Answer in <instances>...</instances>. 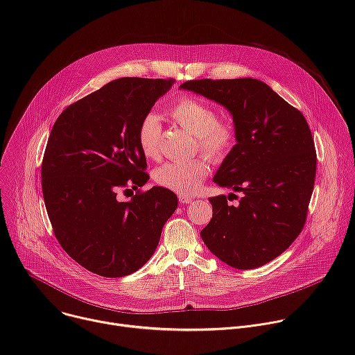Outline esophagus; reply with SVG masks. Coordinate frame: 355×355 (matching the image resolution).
I'll return each instance as SVG.
<instances>
[{
  "label": "esophagus",
  "instance_id": "34e87169",
  "mask_svg": "<svg viewBox=\"0 0 355 355\" xmlns=\"http://www.w3.org/2000/svg\"><path fill=\"white\" fill-rule=\"evenodd\" d=\"M178 200H180V204L187 205V204H191V202L193 200V198H191V196H185V195H178Z\"/></svg>",
  "mask_w": 355,
  "mask_h": 355
}]
</instances>
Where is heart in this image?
Here are the masks:
<instances>
[{
	"instance_id": "1",
	"label": "heart",
	"mask_w": 355,
	"mask_h": 355,
	"mask_svg": "<svg viewBox=\"0 0 355 355\" xmlns=\"http://www.w3.org/2000/svg\"><path fill=\"white\" fill-rule=\"evenodd\" d=\"M168 118L195 136L196 148L215 162L225 159L237 141L236 128L219 121L218 112L204 101L181 96L167 108ZM137 143L147 159L160 156L162 122L155 114H146L137 125ZM209 173L208 162L202 157L189 162H168L155 171V182L180 195H192Z\"/></svg>"
}]
</instances>
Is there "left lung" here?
I'll list each match as a JSON object with an SVG mask.
<instances>
[{
	"label": "left lung",
	"mask_w": 355,
	"mask_h": 355,
	"mask_svg": "<svg viewBox=\"0 0 355 355\" xmlns=\"http://www.w3.org/2000/svg\"><path fill=\"white\" fill-rule=\"evenodd\" d=\"M181 88L204 95L232 115L237 143L214 181L243 192L239 205L211 198L212 219L200 237L239 270L259 268L295 241L306 222L316 177V148L299 110L256 78L191 80Z\"/></svg>",
	"instance_id": "1"
}]
</instances>
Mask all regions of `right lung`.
I'll list each match as a JSON object with an SVG mask.
<instances>
[{
    "label": "right lung",
    "instance_id": "add662e5",
    "mask_svg": "<svg viewBox=\"0 0 355 355\" xmlns=\"http://www.w3.org/2000/svg\"><path fill=\"white\" fill-rule=\"evenodd\" d=\"M173 83L114 80L69 105L50 132L42 162L46 211L63 250L96 275L121 278L141 268L177 209L173 191L139 189L148 174L136 135ZM133 189L129 202L117 200L118 190Z\"/></svg>",
    "mask_w": 355,
    "mask_h": 355
}]
</instances>
